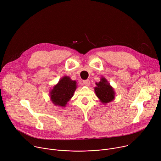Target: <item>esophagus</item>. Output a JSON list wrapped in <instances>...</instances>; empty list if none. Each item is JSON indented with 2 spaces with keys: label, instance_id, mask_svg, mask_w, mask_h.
<instances>
[{
  "label": "esophagus",
  "instance_id": "esophagus-1",
  "mask_svg": "<svg viewBox=\"0 0 161 161\" xmlns=\"http://www.w3.org/2000/svg\"><path fill=\"white\" fill-rule=\"evenodd\" d=\"M83 83L85 85V86H89L91 84V82L89 80H83Z\"/></svg>",
  "mask_w": 161,
  "mask_h": 161
}]
</instances>
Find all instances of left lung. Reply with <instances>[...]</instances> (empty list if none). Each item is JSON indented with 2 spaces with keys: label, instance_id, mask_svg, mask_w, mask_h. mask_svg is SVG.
<instances>
[{
  "label": "left lung",
  "instance_id": "8db88e82",
  "mask_svg": "<svg viewBox=\"0 0 161 161\" xmlns=\"http://www.w3.org/2000/svg\"><path fill=\"white\" fill-rule=\"evenodd\" d=\"M96 85L94 91L102 103H108L115 99L114 89L105 78L101 77L100 81L96 82Z\"/></svg>",
  "mask_w": 161,
  "mask_h": 161
}]
</instances>
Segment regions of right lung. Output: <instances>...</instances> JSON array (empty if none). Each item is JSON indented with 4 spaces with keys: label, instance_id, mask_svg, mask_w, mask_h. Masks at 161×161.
<instances>
[{
    "label": "right lung",
    "instance_id": "right-lung-1",
    "mask_svg": "<svg viewBox=\"0 0 161 161\" xmlns=\"http://www.w3.org/2000/svg\"><path fill=\"white\" fill-rule=\"evenodd\" d=\"M77 88L75 80H72L69 76L62 77L49 92L52 103L60 107H65Z\"/></svg>",
    "mask_w": 161,
    "mask_h": 161
}]
</instances>
